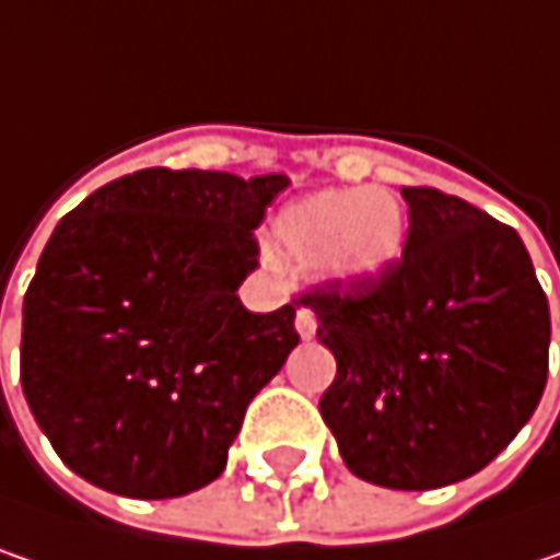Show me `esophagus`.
<instances>
[{"instance_id": "obj_1", "label": "esophagus", "mask_w": 560, "mask_h": 560, "mask_svg": "<svg viewBox=\"0 0 560 560\" xmlns=\"http://www.w3.org/2000/svg\"><path fill=\"white\" fill-rule=\"evenodd\" d=\"M315 328H318V322H315V315L308 312V308H300L296 312V331H300L302 338H315Z\"/></svg>"}]
</instances>
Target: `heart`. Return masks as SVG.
I'll return each instance as SVG.
<instances>
[{
  "label": "heart",
  "instance_id": "obj_1",
  "mask_svg": "<svg viewBox=\"0 0 560 560\" xmlns=\"http://www.w3.org/2000/svg\"><path fill=\"white\" fill-rule=\"evenodd\" d=\"M273 232L293 267H322L343 283H373L401 258L408 217L385 187L318 190L290 203Z\"/></svg>",
  "mask_w": 560,
  "mask_h": 560
}]
</instances>
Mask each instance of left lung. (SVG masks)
I'll list each match as a JSON object with an SVG mask.
<instances>
[{
	"label": "left lung",
	"instance_id": "1",
	"mask_svg": "<svg viewBox=\"0 0 560 560\" xmlns=\"http://www.w3.org/2000/svg\"><path fill=\"white\" fill-rule=\"evenodd\" d=\"M401 197V260L296 302L338 360L318 411L343 465L380 488L430 491L481 471L533 418L551 315L516 229L436 187Z\"/></svg>",
	"mask_w": 560,
	"mask_h": 560
}]
</instances>
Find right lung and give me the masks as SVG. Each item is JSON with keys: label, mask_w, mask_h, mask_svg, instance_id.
Instances as JSON below:
<instances>
[{"label": "right lung", "mask_w": 560, "mask_h": 560, "mask_svg": "<svg viewBox=\"0 0 560 560\" xmlns=\"http://www.w3.org/2000/svg\"><path fill=\"white\" fill-rule=\"evenodd\" d=\"M287 175L142 168L54 229L21 308V388L79 478L165 500L220 478L252 398L300 343L248 312L255 229Z\"/></svg>", "instance_id": "obj_1"}]
</instances>
